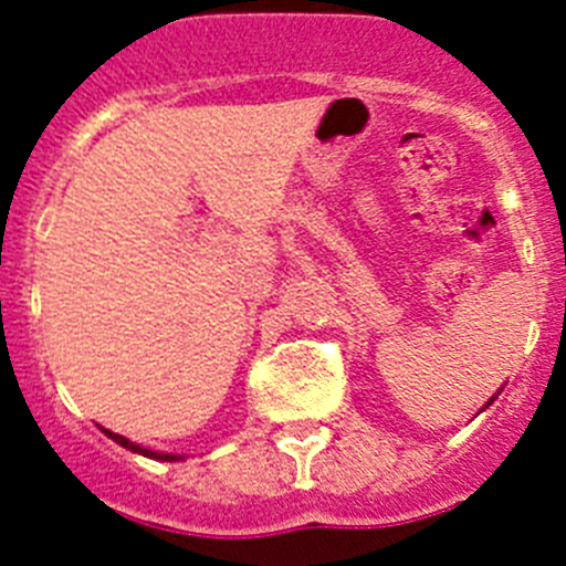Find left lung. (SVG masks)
Listing matches in <instances>:
<instances>
[{
	"instance_id": "1",
	"label": "left lung",
	"mask_w": 566,
	"mask_h": 566,
	"mask_svg": "<svg viewBox=\"0 0 566 566\" xmlns=\"http://www.w3.org/2000/svg\"><path fill=\"white\" fill-rule=\"evenodd\" d=\"M490 402H493V399H490ZM490 402H488V405H490Z\"/></svg>"
}]
</instances>
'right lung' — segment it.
<instances>
[{"instance_id": "add662e5", "label": "right lung", "mask_w": 566, "mask_h": 566, "mask_svg": "<svg viewBox=\"0 0 566 566\" xmlns=\"http://www.w3.org/2000/svg\"><path fill=\"white\" fill-rule=\"evenodd\" d=\"M104 433H107L109 439H115V442H118V444H124V448H129V451L142 453V457H149V459H164V462H175V459H181V457H172V453H155V451H147V448H142V444L129 442V439L118 437V433H113V431H104Z\"/></svg>"}]
</instances>
